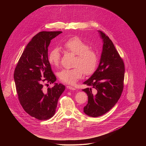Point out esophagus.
Returning <instances> with one entry per match:
<instances>
[{
  "label": "esophagus",
  "instance_id": "1",
  "mask_svg": "<svg viewBox=\"0 0 146 146\" xmlns=\"http://www.w3.org/2000/svg\"><path fill=\"white\" fill-rule=\"evenodd\" d=\"M66 87H67V88H68V89H69V90H76V88H74V87H72V86H68Z\"/></svg>",
  "mask_w": 146,
  "mask_h": 146
}]
</instances>
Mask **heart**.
Segmentation results:
<instances>
[{
	"mask_svg": "<svg viewBox=\"0 0 146 146\" xmlns=\"http://www.w3.org/2000/svg\"><path fill=\"white\" fill-rule=\"evenodd\" d=\"M64 48L67 51L75 55L74 65L75 67L70 69H64L58 73V77L60 81L65 84L73 85L81 78L83 73L91 74L95 70L98 62L96 52L89 48V45L78 37L70 38L64 43ZM50 64L55 67L60 64V54L58 48H54L48 54Z\"/></svg>",
	"mask_w": 146,
	"mask_h": 146,
	"instance_id": "heart-1",
	"label": "heart"
}]
</instances>
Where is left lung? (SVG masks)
<instances>
[{"instance_id":"8db88e82","label":"left lung","mask_w":146,"mask_h":146,"mask_svg":"<svg viewBox=\"0 0 146 146\" xmlns=\"http://www.w3.org/2000/svg\"><path fill=\"white\" fill-rule=\"evenodd\" d=\"M103 40V48L99 66L84 84L91 88L82 90L88 96V103L84 108L86 114L97 117L111 109L119 100L123 88L125 66L123 60L112 41L102 31H98Z\"/></svg>"}]
</instances>
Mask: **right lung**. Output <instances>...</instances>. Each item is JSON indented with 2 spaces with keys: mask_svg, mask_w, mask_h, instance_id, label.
<instances>
[{
  "mask_svg": "<svg viewBox=\"0 0 146 146\" xmlns=\"http://www.w3.org/2000/svg\"><path fill=\"white\" fill-rule=\"evenodd\" d=\"M61 31L40 32L27 44L15 67L14 79L18 99L24 110L40 120L51 118L55 113L60 96L65 90L62 84L43 88V83H54V74L48 59L51 40Z\"/></svg>",
  "mask_w": 146,
  "mask_h": 146,
  "instance_id": "1",
  "label": "right lung"
}]
</instances>
